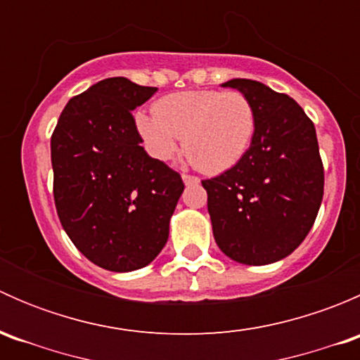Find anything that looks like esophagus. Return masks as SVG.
<instances>
[{
  "mask_svg": "<svg viewBox=\"0 0 360 360\" xmlns=\"http://www.w3.org/2000/svg\"><path fill=\"white\" fill-rule=\"evenodd\" d=\"M183 181L186 186H193V184L200 183V179L197 176H191V174H183Z\"/></svg>",
  "mask_w": 360,
  "mask_h": 360,
  "instance_id": "esophagus-1",
  "label": "esophagus"
}]
</instances>
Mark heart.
<instances>
[{"label":"heart","mask_w":360,"mask_h":360,"mask_svg":"<svg viewBox=\"0 0 360 360\" xmlns=\"http://www.w3.org/2000/svg\"><path fill=\"white\" fill-rule=\"evenodd\" d=\"M155 116L137 115V129L155 158L169 162L183 148L190 162L205 174L237 165L252 144L256 110L237 90H186L169 94L153 106Z\"/></svg>","instance_id":"heart-1"}]
</instances>
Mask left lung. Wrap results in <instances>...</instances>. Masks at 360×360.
<instances>
[{
    "mask_svg": "<svg viewBox=\"0 0 360 360\" xmlns=\"http://www.w3.org/2000/svg\"><path fill=\"white\" fill-rule=\"evenodd\" d=\"M256 110V134L245 157L203 179L219 249L244 264L289 256L314 226L324 197V165L314 122L289 97L259 82L235 78Z\"/></svg>",
    "mask_w": 360,
    "mask_h": 360,
    "instance_id": "1",
    "label": "left lung"
}]
</instances>
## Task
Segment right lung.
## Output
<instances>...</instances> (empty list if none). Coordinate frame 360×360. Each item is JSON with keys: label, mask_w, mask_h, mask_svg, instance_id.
<instances>
[{"label": "right lung", "mask_w": 360, "mask_h": 360, "mask_svg": "<svg viewBox=\"0 0 360 360\" xmlns=\"http://www.w3.org/2000/svg\"><path fill=\"white\" fill-rule=\"evenodd\" d=\"M155 92L122 76L103 79L69 99L50 141L60 224L104 270L150 264L184 190L179 172L141 146L132 110Z\"/></svg>", "instance_id": "1"}]
</instances>
